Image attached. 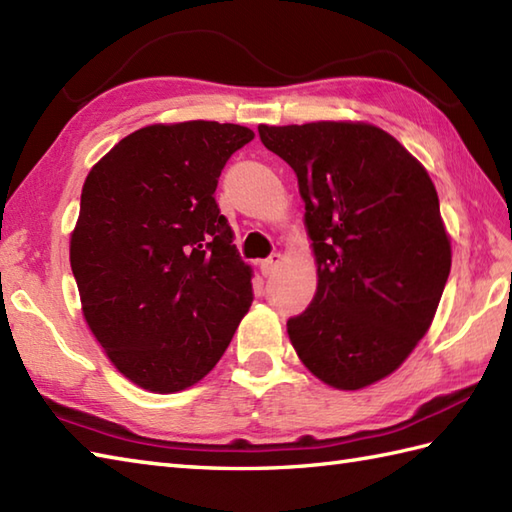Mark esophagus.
Here are the masks:
<instances>
[{"mask_svg":"<svg viewBox=\"0 0 512 512\" xmlns=\"http://www.w3.org/2000/svg\"><path fill=\"white\" fill-rule=\"evenodd\" d=\"M279 264H281V255H279V253H275V255H270L268 259H264V262L259 264V268H262V275H264V277H268V275H273V273H275Z\"/></svg>","mask_w":512,"mask_h":512,"instance_id":"esophagus-1","label":"esophagus"}]
</instances>
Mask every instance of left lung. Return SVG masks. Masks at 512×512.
<instances>
[{
  "mask_svg": "<svg viewBox=\"0 0 512 512\" xmlns=\"http://www.w3.org/2000/svg\"><path fill=\"white\" fill-rule=\"evenodd\" d=\"M295 169L317 259V292L288 319L301 363L354 391L389 376L427 334L451 270V242L427 169L369 123L259 125Z\"/></svg>",
  "mask_w": 512,
  "mask_h": 512,
  "instance_id": "1",
  "label": "left lung"
}]
</instances>
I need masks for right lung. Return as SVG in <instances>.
<instances>
[{"instance_id": "right-lung-1", "label": "right lung", "mask_w": 512, "mask_h": 512, "mask_svg": "<svg viewBox=\"0 0 512 512\" xmlns=\"http://www.w3.org/2000/svg\"><path fill=\"white\" fill-rule=\"evenodd\" d=\"M248 127L149 125L96 162L81 191L70 266L83 317L134 385L173 394L211 372L253 303V270L215 202Z\"/></svg>"}]
</instances>
